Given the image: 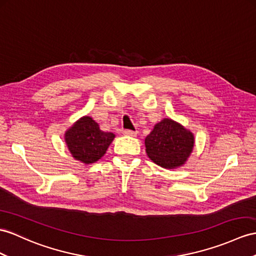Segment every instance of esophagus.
<instances>
[{"label": "esophagus", "mask_w": 256, "mask_h": 256, "mask_svg": "<svg viewBox=\"0 0 256 256\" xmlns=\"http://www.w3.org/2000/svg\"><path fill=\"white\" fill-rule=\"evenodd\" d=\"M124 136H136V132H132V130H124Z\"/></svg>", "instance_id": "34e87169"}]
</instances>
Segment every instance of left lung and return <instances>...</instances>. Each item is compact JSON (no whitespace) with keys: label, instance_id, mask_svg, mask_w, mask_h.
Returning a JSON list of instances; mask_svg holds the SVG:
<instances>
[{"label":"left lung","instance_id":"8db88e82","mask_svg":"<svg viewBox=\"0 0 256 256\" xmlns=\"http://www.w3.org/2000/svg\"><path fill=\"white\" fill-rule=\"evenodd\" d=\"M146 152L155 164L176 168L188 160L194 146L193 134L175 120L165 118L146 138Z\"/></svg>","mask_w":256,"mask_h":256}]
</instances>
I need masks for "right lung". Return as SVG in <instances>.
Here are the masks:
<instances>
[{
    "label": "right lung",
    "instance_id": "1",
    "mask_svg": "<svg viewBox=\"0 0 256 256\" xmlns=\"http://www.w3.org/2000/svg\"><path fill=\"white\" fill-rule=\"evenodd\" d=\"M115 134L104 132L89 116L81 117L65 132V142L72 158L84 164H92L106 153Z\"/></svg>",
    "mask_w": 256,
    "mask_h": 256
}]
</instances>
